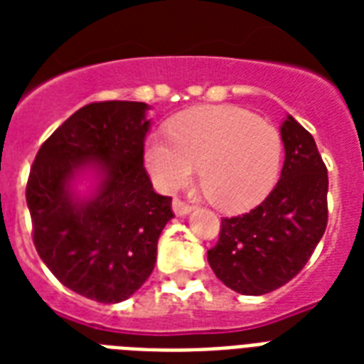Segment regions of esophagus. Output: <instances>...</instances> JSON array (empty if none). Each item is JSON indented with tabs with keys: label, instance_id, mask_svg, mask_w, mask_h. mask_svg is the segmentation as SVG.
I'll return each mask as SVG.
<instances>
[{
	"label": "esophagus",
	"instance_id": "1",
	"mask_svg": "<svg viewBox=\"0 0 364 364\" xmlns=\"http://www.w3.org/2000/svg\"><path fill=\"white\" fill-rule=\"evenodd\" d=\"M171 210H173V213H176L177 217H185L191 213V210H193V208H191L188 204H185L183 200L176 198L173 202H171Z\"/></svg>",
	"mask_w": 364,
	"mask_h": 364
}]
</instances>
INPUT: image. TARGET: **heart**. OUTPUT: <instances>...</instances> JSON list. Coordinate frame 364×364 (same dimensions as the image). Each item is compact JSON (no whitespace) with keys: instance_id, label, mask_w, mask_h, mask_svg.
Here are the masks:
<instances>
[{"instance_id":"obj_1","label":"heart","mask_w":364,"mask_h":364,"mask_svg":"<svg viewBox=\"0 0 364 364\" xmlns=\"http://www.w3.org/2000/svg\"><path fill=\"white\" fill-rule=\"evenodd\" d=\"M283 141L276 126L232 105H202L173 117L170 137L151 136L145 166L154 185L176 193L193 181L223 211L260 204L282 170Z\"/></svg>"}]
</instances>
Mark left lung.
Segmentation results:
<instances>
[{"label":"left lung","mask_w":364,"mask_h":364,"mask_svg":"<svg viewBox=\"0 0 364 364\" xmlns=\"http://www.w3.org/2000/svg\"><path fill=\"white\" fill-rule=\"evenodd\" d=\"M285 162L276 188L245 215L221 221L208 262L227 287L259 296L299 274L327 228V168L316 139L287 115L279 126Z\"/></svg>","instance_id":"obj_1"}]
</instances>
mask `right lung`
Returning a JSON list of instances; mask_svg holds the SVG:
<instances>
[{
  "instance_id": "right-lung-1",
  "label": "right lung",
  "mask_w": 364,
  "mask_h": 364,
  "mask_svg": "<svg viewBox=\"0 0 364 364\" xmlns=\"http://www.w3.org/2000/svg\"><path fill=\"white\" fill-rule=\"evenodd\" d=\"M149 109L113 100L75 111L41 145L26 187L41 260L73 293L104 304L147 282L173 217L143 168Z\"/></svg>"
}]
</instances>
